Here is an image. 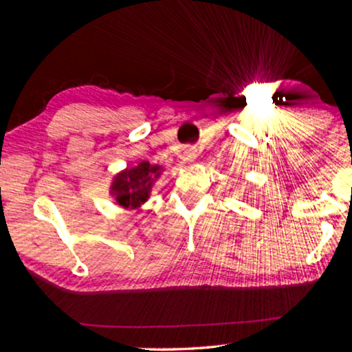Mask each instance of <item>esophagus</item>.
<instances>
[{
	"mask_svg": "<svg viewBox=\"0 0 352 352\" xmlns=\"http://www.w3.org/2000/svg\"><path fill=\"white\" fill-rule=\"evenodd\" d=\"M195 158H197V151H195L194 147L184 148V160H186V162H194Z\"/></svg>",
	"mask_w": 352,
	"mask_h": 352,
	"instance_id": "esophagus-1",
	"label": "esophagus"
}]
</instances>
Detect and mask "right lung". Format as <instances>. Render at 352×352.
I'll return each mask as SVG.
<instances>
[{"mask_svg": "<svg viewBox=\"0 0 352 352\" xmlns=\"http://www.w3.org/2000/svg\"><path fill=\"white\" fill-rule=\"evenodd\" d=\"M160 174L162 168L148 162H141L136 168L122 170L111 184V194L115 195L116 204L130 210L141 206L148 199L152 184Z\"/></svg>", "mask_w": 352, "mask_h": 352, "instance_id": "right-lung-1", "label": "right lung"}]
</instances>
